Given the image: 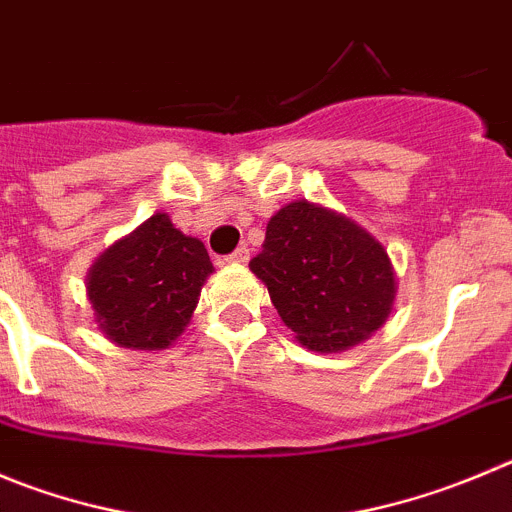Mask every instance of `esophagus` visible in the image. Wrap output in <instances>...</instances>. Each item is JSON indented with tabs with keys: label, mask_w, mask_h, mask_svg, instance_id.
Listing matches in <instances>:
<instances>
[{
	"label": "esophagus",
	"mask_w": 512,
	"mask_h": 512,
	"mask_svg": "<svg viewBox=\"0 0 512 512\" xmlns=\"http://www.w3.org/2000/svg\"><path fill=\"white\" fill-rule=\"evenodd\" d=\"M227 260L234 262V265H247V262H250V250H247L245 245L237 247V250H234Z\"/></svg>",
	"instance_id": "34e87169"
}]
</instances>
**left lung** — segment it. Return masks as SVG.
Listing matches in <instances>:
<instances>
[{
  "mask_svg": "<svg viewBox=\"0 0 512 512\" xmlns=\"http://www.w3.org/2000/svg\"><path fill=\"white\" fill-rule=\"evenodd\" d=\"M250 270L300 346L341 353L389 321L396 272L386 247L351 217L308 199L267 222Z\"/></svg>",
  "mask_w": 512,
  "mask_h": 512,
  "instance_id": "1",
  "label": "left lung"
}]
</instances>
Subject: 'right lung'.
<instances>
[{"label":"right lung","mask_w":512,"mask_h":512,"mask_svg":"<svg viewBox=\"0 0 512 512\" xmlns=\"http://www.w3.org/2000/svg\"><path fill=\"white\" fill-rule=\"evenodd\" d=\"M212 272L204 242L156 212L90 265L85 290L98 331L116 346L164 351L184 333Z\"/></svg>","instance_id":"add662e5"}]
</instances>
